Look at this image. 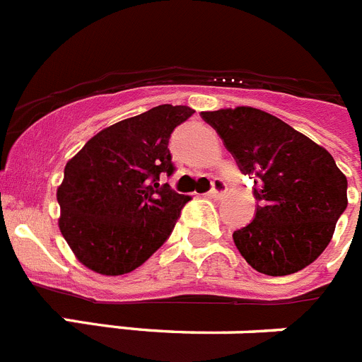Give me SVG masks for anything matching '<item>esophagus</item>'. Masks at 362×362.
Masks as SVG:
<instances>
[{"label":"esophagus","instance_id":"34e87169","mask_svg":"<svg viewBox=\"0 0 362 362\" xmlns=\"http://www.w3.org/2000/svg\"><path fill=\"white\" fill-rule=\"evenodd\" d=\"M228 192V188H226V183H223L221 179H214V183H212V190L209 192V196L210 197H223Z\"/></svg>","mask_w":362,"mask_h":362}]
</instances>
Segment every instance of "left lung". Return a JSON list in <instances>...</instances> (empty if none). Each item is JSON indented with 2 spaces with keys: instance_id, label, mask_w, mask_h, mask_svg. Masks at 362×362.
Returning a JSON list of instances; mask_svg holds the SVG:
<instances>
[{
  "instance_id": "8db88e82",
  "label": "left lung",
  "mask_w": 362,
  "mask_h": 362,
  "mask_svg": "<svg viewBox=\"0 0 362 362\" xmlns=\"http://www.w3.org/2000/svg\"><path fill=\"white\" fill-rule=\"evenodd\" d=\"M241 172L255 175L254 221L233 232L246 263L288 276L322 254L346 210V175L328 150L268 112L252 107L201 112Z\"/></svg>"
}]
</instances>
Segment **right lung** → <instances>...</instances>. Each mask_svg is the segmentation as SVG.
Instances as JSON below:
<instances>
[{"label": "right lung", "mask_w": 362, "mask_h": 362, "mask_svg": "<svg viewBox=\"0 0 362 362\" xmlns=\"http://www.w3.org/2000/svg\"><path fill=\"white\" fill-rule=\"evenodd\" d=\"M194 114L159 105L95 134L65 166L57 188L59 230L79 263L103 276L141 267L190 201L159 185L174 174L168 139Z\"/></svg>", "instance_id": "right-lung-1"}]
</instances>
